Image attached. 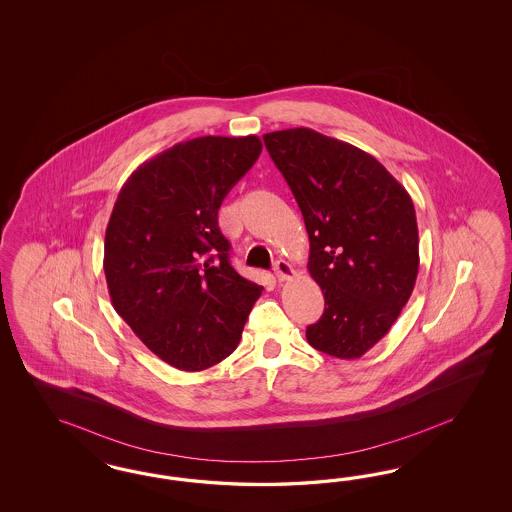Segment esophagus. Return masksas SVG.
I'll list each match as a JSON object with an SVG mask.
<instances>
[{
    "instance_id": "34e87169",
    "label": "esophagus",
    "mask_w": 512,
    "mask_h": 512,
    "mask_svg": "<svg viewBox=\"0 0 512 512\" xmlns=\"http://www.w3.org/2000/svg\"><path fill=\"white\" fill-rule=\"evenodd\" d=\"M274 272H276V276H278L279 281H285V279L293 278V276H295L293 266L287 263V261H283V259H279V261L274 263Z\"/></svg>"
}]
</instances>
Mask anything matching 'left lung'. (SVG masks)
Returning a JSON list of instances; mask_svg holds the SVG:
<instances>
[{
	"mask_svg": "<svg viewBox=\"0 0 512 512\" xmlns=\"http://www.w3.org/2000/svg\"><path fill=\"white\" fill-rule=\"evenodd\" d=\"M263 140L298 202L310 236L308 270L325 295V313L306 338L330 357L360 358L413 293V201L373 155L349 142L308 127L272 131Z\"/></svg>",
	"mask_w": 512,
	"mask_h": 512,
	"instance_id": "obj_1",
	"label": "left lung"
}]
</instances>
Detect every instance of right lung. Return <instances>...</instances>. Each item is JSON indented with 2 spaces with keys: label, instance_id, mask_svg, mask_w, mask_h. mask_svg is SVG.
Returning a JSON list of instances; mask_svg holds the SVG:
<instances>
[{
  "label": "right lung",
  "instance_id": "1",
  "mask_svg": "<svg viewBox=\"0 0 512 512\" xmlns=\"http://www.w3.org/2000/svg\"><path fill=\"white\" fill-rule=\"evenodd\" d=\"M263 142L199 137L144 161L118 193L105 233L114 310L172 368L201 372L238 347L263 287L229 263L217 210Z\"/></svg>",
  "mask_w": 512,
  "mask_h": 512
}]
</instances>
